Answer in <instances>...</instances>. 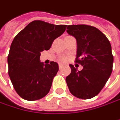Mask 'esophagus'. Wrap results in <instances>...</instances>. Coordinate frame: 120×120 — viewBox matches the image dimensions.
<instances>
[{
  "mask_svg": "<svg viewBox=\"0 0 120 120\" xmlns=\"http://www.w3.org/2000/svg\"><path fill=\"white\" fill-rule=\"evenodd\" d=\"M63 66H64V65L62 64H59V70H61L63 68Z\"/></svg>",
  "mask_w": 120,
  "mask_h": 120,
  "instance_id": "34e87169",
  "label": "esophagus"
}]
</instances>
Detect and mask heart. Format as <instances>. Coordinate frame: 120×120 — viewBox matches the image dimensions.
<instances>
[{
	"label": "heart",
	"instance_id": "1",
	"mask_svg": "<svg viewBox=\"0 0 120 120\" xmlns=\"http://www.w3.org/2000/svg\"><path fill=\"white\" fill-rule=\"evenodd\" d=\"M66 59H67V58H66V56H64V57L61 58V60H62V61H66Z\"/></svg>",
	"mask_w": 120,
	"mask_h": 120
}]
</instances>
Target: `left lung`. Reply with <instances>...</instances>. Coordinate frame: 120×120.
I'll return each mask as SVG.
<instances>
[{"instance_id":"obj_1","label":"left lung","mask_w":120,"mask_h":120,"mask_svg":"<svg viewBox=\"0 0 120 120\" xmlns=\"http://www.w3.org/2000/svg\"><path fill=\"white\" fill-rule=\"evenodd\" d=\"M66 32L76 39V62L83 66L82 71H78L69 65L71 73L66 78L67 85L74 96L90 99L101 91L111 75V45L107 37L94 26L68 25Z\"/></svg>"}]
</instances>
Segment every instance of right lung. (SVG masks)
Returning <instances> with one entry per match:
<instances>
[{
  "label": "right lung",
  "instance_id": "obj_1",
  "mask_svg": "<svg viewBox=\"0 0 120 120\" xmlns=\"http://www.w3.org/2000/svg\"><path fill=\"white\" fill-rule=\"evenodd\" d=\"M66 26L35 20L14 38L8 57V73L15 90L22 98L35 101L49 93L59 66L54 61L50 64L41 62L40 52L49 49Z\"/></svg>",
  "mask_w": 120,
  "mask_h": 120
}]
</instances>
